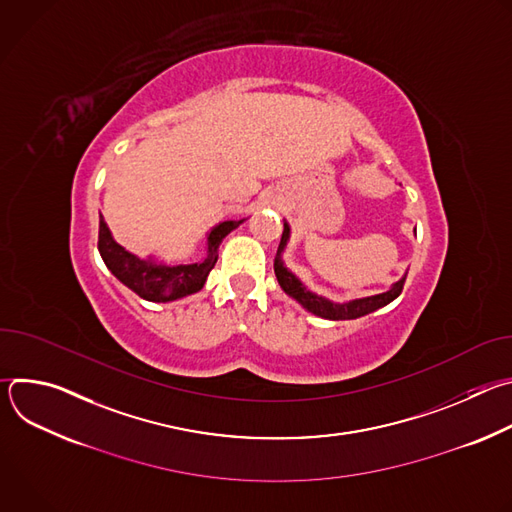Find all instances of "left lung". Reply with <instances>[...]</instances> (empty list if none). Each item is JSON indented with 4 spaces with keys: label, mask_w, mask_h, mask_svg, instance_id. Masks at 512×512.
Returning <instances> with one entry per match:
<instances>
[{
    "label": "left lung",
    "mask_w": 512,
    "mask_h": 512,
    "mask_svg": "<svg viewBox=\"0 0 512 512\" xmlns=\"http://www.w3.org/2000/svg\"><path fill=\"white\" fill-rule=\"evenodd\" d=\"M289 225L283 223V235H281V243H279V249H277V255H275V263H273V269H275V277L281 285V289L285 291V294L289 298H294L302 308H306L308 312H312L314 316L318 318H326V320H354V318H360V316H367L387 304H391L395 298H399V294L403 291V283H405V275L395 281L391 285V289L383 291V294H377V296H369V298H358V300H350V302H330L328 298L324 296H318L314 294V291H310L294 273H291L285 265H283V259H281V253L289 241Z\"/></svg>",
    "instance_id": "left-lung-1"
}]
</instances>
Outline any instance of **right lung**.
Listing matches in <instances>:
<instances>
[{
	"instance_id": "1",
	"label": "right lung",
	"mask_w": 512,
	"mask_h": 512,
	"mask_svg": "<svg viewBox=\"0 0 512 512\" xmlns=\"http://www.w3.org/2000/svg\"><path fill=\"white\" fill-rule=\"evenodd\" d=\"M245 221V218H243ZM243 221L218 223L206 235V257L188 265H168L156 259H139L125 251L111 235L103 214L99 216V253L107 269L131 291L148 302H176L190 294H196L206 283L210 269L218 259V247L223 239L235 231Z\"/></svg>"
}]
</instances>
